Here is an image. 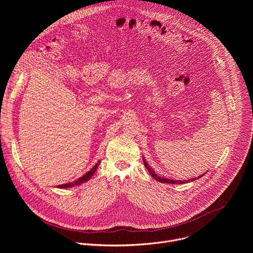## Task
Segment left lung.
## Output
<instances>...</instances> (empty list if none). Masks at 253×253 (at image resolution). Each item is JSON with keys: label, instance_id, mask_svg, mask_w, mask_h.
Wrapping results in <instances>:
<instances>
[{"label": "left lung", "instance_id": "8db88e82", "mask_svg": "<svg viewBox=\"0 0 253 253\" xmlns=\"http://www.w3.org/2000/svg\"><path fill=\"white\" fill-rule=\"evenodd\" d=\"M142 159H143L144 166H145L146 169L149 171L150 175H151L154 179H156L157 181L162 182V183H169V184H183V183H188V182L194 181V180H196V179L201 178V177L205 174V173H204V174H202V175H199V176H197V177H195V178H191V179H188V180H173V179H169V178H165V177H161V176L157 175V174L155 173V171L149 166L148 162H146V159L144 158V157H142Z\"/></svg>", "mask_w": 253, "mask_h": 253}]
</instances>
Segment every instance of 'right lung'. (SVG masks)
Listing matches in <instances>:
<instances>
[{
  "label": "right lung",
  "instance_id": "obj_1",
  "mask_svg": "<svg viewBox=\"0 0 253 253\" xmlns=\"http://www.w3.org/2000/svg\"><path fill=\"white\" fill-rule=\"evenodd\" d=\"M100 163H101V160H99V161L96 163V165H95L90 171H88L87 173H85L82 177H80L79 179L75 180V181H73V182H68V183L62 184V185H58L57 188H61V189L72 188V187H74V186H79V185H81V184L87 182L89 179H91V177L93 176V174L96 172V170H97V168H98V166H99Z\"/></svg>",
  "mask_w": 253,
  "mask_h": 253
}]
</instances>
